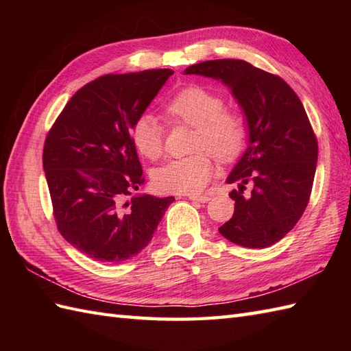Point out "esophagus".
Segmentation results:
<instances>
[{
    "label": "esophagus",
    "instance_id": "esophagus-1",
    "mask_svg": "<svg viewBox=\"0 0 351 351\" xmlns=\"http://www.w3.org/2000/svg\"><path fill=\"white\" fill-rule=\"evenodd\" d=\"M189 199L190 200H195V202H200V204H206L208 200H210L211 197L210 196H195V195H191V196H189Z\"/></svg>",
    "mask_w": 351,
    "mask_h": 351
}]
</instances>
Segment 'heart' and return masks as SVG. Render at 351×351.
Listing matches in <instances>:
<instances>
[{
  "mask_svg": "<svg viewBox=\"0 0 351 351\" xmlns=\"http://www.w3.org/2000/svg\"><path fill=\"white\" fill-rule=\"evenodd\" d=\"M166 113L176 122L196 126L193 151L184 158L170 160L155 169L154 185L160 191L176 195H196L202 191L214 175L215 158L232 160L245 141V121L240 111L223 108V98L205 86L191 84L181 88L166 102ZM131 140L140 155L158 160L164 151V130L155 116L140 114L131 126Z\"/></svg>",
  "mask_w": 351,
  "mask_h": 351,
  "instance_id": "b5f03b06",
  "label": "heart"
}]
</instances>
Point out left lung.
Here are the masks:
<instances>
[{"label":"left lung","mask_w":351,"mask_h":351,"mask_svg":"<svg viewBox=\"0 0 351 351\" xmlns=\"http://www.w3.org/2000/svg\"><path fill=\"white\" fill-rule=\"evenodd\" d=\"M184 73L220 80L247 122V149L226 180L238 182L229 193L235 211L219 232L250 249L278 243L306 210L317 169L318 143L302 101L280 77L244 60H208Z\"/></svg>","instance_id":"8db88e82"}]
</instances>
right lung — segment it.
<instances>
[{"instance_id":"add662e5","label":"right lung","mask_w":351,"mask_h":351,"mask_svg":"<svg viewBox=\"0 0 351 351\" xmlns=\"http://www.w3.org/2000/svg\"><path fill=\"white\" fill-rule=\"evenodd\" d=\"M171 69L102 75L81 87L43 146V170L58 232L101 263L138 255L175 197L131 196L145 182L134 121L145 113Z\"/></svg>"}]
</instances>
